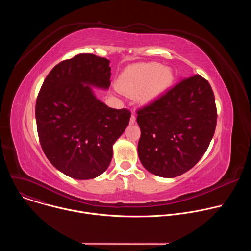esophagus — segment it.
<instances>
[{"label": "esophagus", "instance_id": "1", "mask_svg": "<svg viewBox=\"0 0 251 251\" xmlns=\"http://www.w3.org/2000/svg\"><path fill=\"white\" fill-rule=\"evenodd\" d=\"M135 121H136V117H135L134 114H132V115H131V118H130V124H134Z\"/></svg>", "mask_w": 251, "mask_h": 251}]
</instances>
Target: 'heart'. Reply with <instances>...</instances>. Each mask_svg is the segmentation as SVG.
<instances>
[{
    "label": "heart",
    "mask_w": 251,
    "mask_h": 251,
    "mask_svg": "<svg viewBox=\"0 0 251 251\" xmlns=\"http://www.w3.org/2000/svg\"><path fill=\"white\" fill-rule=\"evenodd\" d=\"M169 67L158 62L137 63L127 67L118 77L117 89L126 95H137L143 103H149L160 96L173 82Z\"/></svg>",
    "instance_id": "b5f03b06"
}]
</instances>
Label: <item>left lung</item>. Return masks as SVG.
<instances>
[{"label":"left lung","instance_id":"obj_1","mask_svg":"<svg viewBox=\"0 0 251 251\" xmlns=\"http://www.w3.org/2000/svg\"><path fill=\"white\" fill-rule=\"evenodd\" d=\"M137 114L139 159L148 172L162 177L181 176L200 161L218 117L212 89L199 75L182 79Z\"/></svg>","mask_w":251,"mask_h":251}]
</instances>
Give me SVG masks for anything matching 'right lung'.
<instances>
[{
    "mask_svg": "<svg viewBox=\"0 0 251 251\" xmlns=\"http://www.w3.org/2000/svg\"><path fill=\"white\" fill-rule=\"evenodd\" d=\"M110 61L81 53L56 64L45 79L35 104L41 146L58 171L89 180L108 168L113 145L131 112L101 102L92 87L110 86Z\"/></svg>",
    "mask_w": 251,
    "mask_h": 251,
    "instance_id": "add662e5",
    "label": "right lung"
}]
</instances>
